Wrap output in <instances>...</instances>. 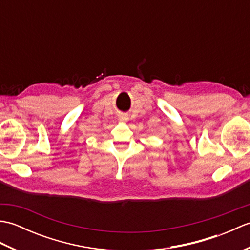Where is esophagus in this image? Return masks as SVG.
I'll list each match as a JSON object with an SVG mask.
<instances>
[{"label":"esophagus","mask_w":250,"mask_h":250,"mask_svg":"<svg viewBox=\"0 0 250 250\" xmlns=\"http://www.w3.org/2000/svg\"><path fill=\"white\" fill-rule=\"evenodd\" d=\"M119 120L122 122H126L128 121V117H126L125 115H121V116H119Z\"/></svg>","instance_id":"esophagus-1"}]
</instances>
